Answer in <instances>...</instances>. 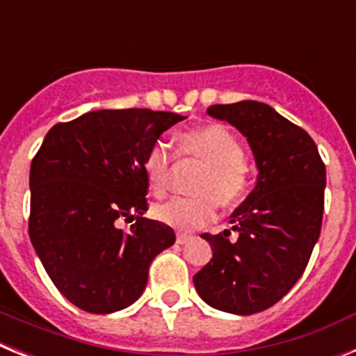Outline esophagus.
<instances>
[{
  "mask_svg": "<svg viewBox=\"0 0 356 356\" xmlns=\"http://www.w3.org/2000/svg\"><path fill=\"white\" fill-rule=\"evenodd\" d=\"M191 241H193V237H188V235H176V244H180V246L188 244Z\"/></svg>",
  "mask_w": 356,
  "mask_h": 356,
  "instance_id": "obj_1",
  "label": "esophagus"
}]
</instances>
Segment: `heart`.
<instances>
[{"label": "heart", "instance_id": "heart-1", "mask_svg": "<svg viewBox=\"0 0 356 356\" xmlns=\"http://www.w3.org/2000/svg\"><path fill=\"white\" fill-rule=\"evenodd\" d=\"M184 156L200 160L205 169L193 184L196 196L172 197L153 207V216L162 225L178 232H191L209 225L216 217V201L222 209L238 205L248 193L250 176L244 151L232 131L222 124H207L178 137ZM144 176L151 193L162 194L171 178V153L155 144L144 159Z\"/></svg>", "mask_w": 356, "mask_h": 356}]
</instances>
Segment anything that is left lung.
I'll use <instances>...</instances> for the list:
<instances>
[{"instance_id": "8db88e82", "label": "left lung", "mask_w": 356, "mask_h": 356, "mask_svg": "<svg viewBox=\"0 0 356 356\" xmlns=\"http://www.w3.org/2000/svg\"><path fill=\"white\" fill-rule=\"evenodd\" d=\"M209 115L248 139L257 184L232 213L237 238L203 234L212 260L194 275L207 305L251 316L278 303L303 275L321 234L326 168L312 137L259 102L212 105Z\"/></svg>"}]
</instances>
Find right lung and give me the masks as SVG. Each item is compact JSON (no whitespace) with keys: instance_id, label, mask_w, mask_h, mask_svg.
<instances>
[{"instance_id":"obj_1","label":"right lung","mask_w":356,"mask_h":356,"mask_svg":"<svg viewBox=\"0 0 356 356\" xmlns=\"http://www.w3.org/2000/svg\"><path fill=\"white\" fill-rule=\"evenodd\" d=\"M184 115L96 110L58 122L30 168L33 250L55 287L78 308L112 314L139 300L147 269L175 232L144 217V159ZM119 218L136 219L128 232Z\"/></svg>"}]
</instances>
